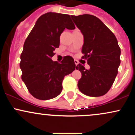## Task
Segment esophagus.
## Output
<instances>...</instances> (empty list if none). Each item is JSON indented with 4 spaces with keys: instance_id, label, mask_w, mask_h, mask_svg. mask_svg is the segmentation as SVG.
<instances>
[{
    "instance_id": "obj_1",
    "label": "esophagus",
    "mask_w": 135,
    "mask_h": 135,
    "mask_svg": "<svg viewBox=\"0 0 135 135\" xmlns=\"http://www.w3.org/2000/svg\"><path fill=\"white\" fill-rule=\"evenodd\" d=\"M74 62H75V64L76 65H77L79 64V61H77V60H74Z\"/></svg>"
}]
</instances>
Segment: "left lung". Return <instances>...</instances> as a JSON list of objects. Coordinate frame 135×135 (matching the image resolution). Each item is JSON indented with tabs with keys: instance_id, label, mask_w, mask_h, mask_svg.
<instances>
[{
	"instance_id": "obj_1",
	"label": "left lung",
	"mask_w": 135,
	"mask_h": 135,
	"mask_svg": "<svg viewBox=\"0 0 135 135\" xmlns=\"http://www.w3.org/2000/svg\"><path fill=\"white\" fill-rule=\"evenodd\" d=\"M84 36L82 58L90 66L86 69L80 63L79 89L89 97H101L109 91L118 72L120 49L115 35L97 17L91 15L71 16Z\"/></svg>"
}]
</instances>
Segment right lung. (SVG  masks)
Masks as SVG:
<instances>
[{"mask_svg": "<svg viewBox=\"0 0 135 135\" xmlns=\"http://www.w3.org/2000/svg\"><path fill=\"white\" fill-rule=\"evenodd\" d=\"M75 28L70 15L49 12L38 18L26 38L20 63L21 79L35 98L46 100L58 96L65 76L75 70L74 60L70 56L60 63L51 60L59 47L61 33L65 28Z\"/></svg>", "mask_w": 135, "mask_h": 135, "instance_id": "obj_1", "label": "right lung"}]
</instances>
